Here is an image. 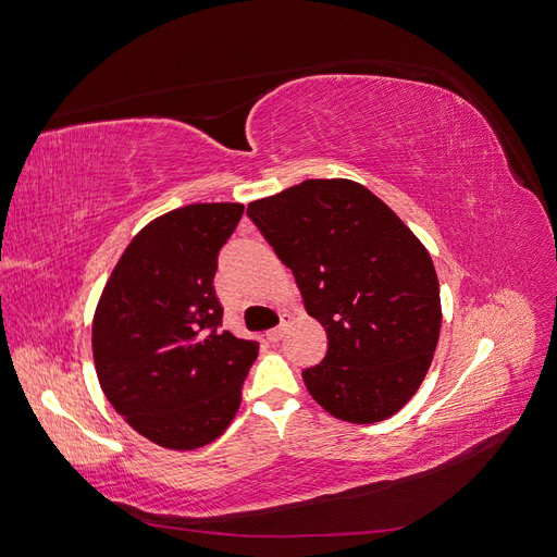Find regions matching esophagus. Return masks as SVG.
Instances as JSON below:
<instances>
[{"label": "esophagus", "mask_w": 557, "mask_h": 557, "mask_svg": "<svg viewBox=\"0 0 557 557\" xmlns=\"http://www.w3.org/2000/svg\"><path fill=\"white\" fill-rule=\"evenodd\" d=\"M285 332H288V320H283V323H281L278 327L269 330V332H267V339H269V342H281L283 336H285Z\"/></svg>", "instance_id": "obj_1"}]
</instances>
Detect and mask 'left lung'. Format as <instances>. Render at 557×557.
Listing matches in <instances>:
<instances>
[{
    "instance_id": "obj_1",
    "label": "left lung",
    "mask_w": 557,
    "mask_h": 557,
    "mask_svg": "<svg viewBox=\"0 0 557 557\" xmlns=\"http://www.w3.org/2000/svg\"><path fill=\"white\" fill-rule=\"evenodd\" d=\"M250 221L293 269L327 356L301 372L330 416L369 425L423 383L442 330L440 278L399 215L348 178H309L250 201Z\"/></svg>"
}]
</instances>
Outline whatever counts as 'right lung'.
I'll use <instances>...</instances> for the list:
<instances>
[{
    "label": "right lung",
    "instance_id": "1",
    "mask_svg": "<svg viewBox=\"0 0 557 557\" xmlns=\"http://www.w3.org/2000/svg\"><path fill=\"white\" fill-rule=\"evenodd\" d=\"M244 205H188L150 221L111 272L92 320L97 379L148 442L193 450L221 436L242 404L258 342L221 330L218 250Z\"/></svg>",
    "mask_w": 557,
    "mask_h": 557
}]
</instances>
